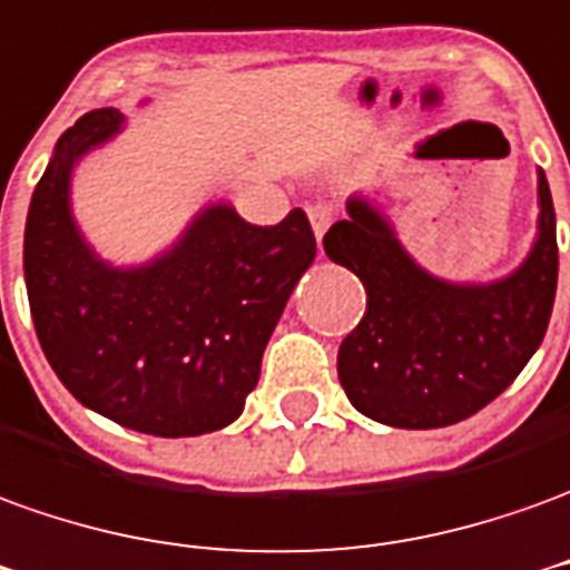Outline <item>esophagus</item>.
<instances>
[{"mask_svg":"<svg viewBox=\"0 0 570 570\" xmlns=\"http://www.w3.org/2000/svg\"><path fill=\"white\" fill-rule=\"evenodd\" d=\"M308 222H312L314 237L321 240L326 230H330V225L336 222V209L330 203H314V206H308Z\"/></svg>","mask_w":570,"mask_h":570,"instance_id":"1","label":"esophagus"}]
</instances>
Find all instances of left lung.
<instances>
[{
  "mask_svg": "<svg viewBox=\"0 0 570 570\" xmlns=\"http://www.w3.org/2000/svg\"><path fill=\"white\" fill-rule=\"evenodd\" d=\"M345 209L324 249L367 289V312L336 357L354 410L395 429H441L507 392L540 348L556 302V209L543 169L534 244L519 268L484 284L423 268L370 194H352Z\"/></svg>",
  "mask_w": 570,
  "mask_h": 570,
  "instance_id": "left-lung-1",
  "label": "left lung"
}]
</instances>
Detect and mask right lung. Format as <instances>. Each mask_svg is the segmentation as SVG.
Wrapping results in <instances>:
<instances>
[{"label": "right lung", "instance_id": "obj_1", "mask_svg": "<svg viewBox=\"0 0 570 570\" xmlns=\"http://www.w3.org/2000/svg\"><path fill=\"white\" fill-rule=\"evenodd\" d=\"M122 129L117 107L79 117L36 185L23 228L36 336L79 404L145 435H206L244 413L317 244L302 209L258 228L213 200L173 246L114 265L73 216V175Z\"/></svg>", "mask_w": 570, "mask_h": 570}]
</instances>
